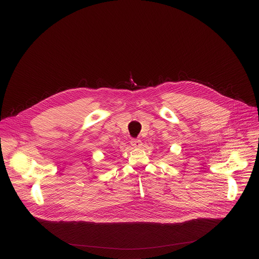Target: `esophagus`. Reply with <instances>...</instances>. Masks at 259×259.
<instances>
[{
    "label": "esophagus",
    "instance_id": "1",
    "mask_svg": "<svg viewBox=\"0 0 259 259\" xmlns=\"http://www.w3.org/2000/svg\"><path fill=\"white\" fill-rule=\"evenodd\" d=\"M130 143H131V145H132L133 147H135V148L141 147V145H142V142H141V140H139V139H131Z\"/></svg>",
    "mask_w": 259,
    "mask_h": 259
}]
</instances>
